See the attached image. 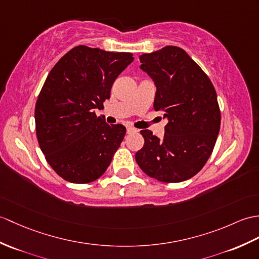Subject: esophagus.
<instances>
[{"mask_svg":"<svg viewBox=\"0 0 259 259\" xmlns=\"http://www.w3.org/2000/svg\"><path fill=\"white\" fill-rule=\"evenodd\" d=\"M136 132H138V130L135 129L134 127H127V134H128V135L136 134Z\"/></svg>","mask_w":259,"mask_h":259,"instance_id":"1","label":"esophagus"}]
</instances>
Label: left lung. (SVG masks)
Wrapping results in <instances>:
<instances>
[{"label": "left lung", "mask_w": 259, "mask_h": 259, "mask_svg": "<svg viewBox=\"0 0 259 259\" xmlns=\"http://www.w3.org/2000/svg\"><path fill=\"white\" fill-rule=\"evenodd\" d=\"M140 68L152 78L153 108L167 119L164 137L141 130L144 146L136 161L150 178L177 183L194 177L211 157L221 127L215 88L182 48L165 46L142 54Z\"/></svg>", "instance_id": "left-lung-1"}]
</instances>
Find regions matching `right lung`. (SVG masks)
Here are the masks:
<instances>
[{"label":"right lung","mask_w":259,"mask_h":259,"mask_svg":"<svg viewBox=\"0 0 259 259\" xmlns=\"http://www.w3.org/2000/svg\"><path fill=\"white\" fill-rule=\"evenodd\" d=\"M134 61L131 53L79 45L48 74L35 106L36 136L53 170L71 183L100 178L125 135L122 124L97 117L116 78Z\"/></svg>","instance_id":"right-lung-1"}]
</instances>
